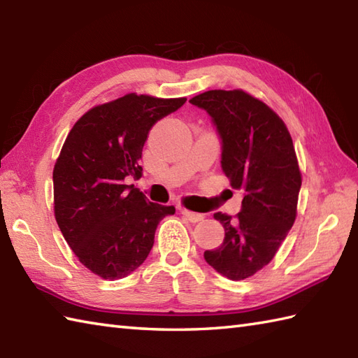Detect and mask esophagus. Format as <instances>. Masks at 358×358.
<instances>
[{
  "label": "esophagus",
  "instance_id": "obj_1",
  "mask_svg": "<svg viewBox=\"0 0 358 358\" xmlns=\"http://www.w3.org/2000/svg\"><path fill=\"white\" fill-rule=\"evenodd\" d=\"M181 214L183 217H186V220H189L191 223H199L204 218L203 214H199V212H192V210H187V209H180Z\"/></svg>",
  "mask_w": 358,
  "mask_h": 358
}]
</instances>
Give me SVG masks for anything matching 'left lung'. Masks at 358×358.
Listing matches in <instances>:
<instances>
[{
	"label": "left lung",
	"instance_id": "left-lung-1",
	"mask_svg": "<svg viewBox=\"0 0 358 358\" xmlns=\"http://www.w3.org/2000/svg\"><path fill=\"white\" fill-rule=\"evenodd\" d=\"M189 103L210 115L222 169L243 191L237 217L214 214L224 240L204 260L229 280H245L272 260L295 222L301 173L291 134L269 106L240 89L208 90Z\"/></svg>",
	"mask_w": 358,
	"mask_h": 358
}]
</instances>
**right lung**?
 I'll return each instance as SVG.
<instances>
[{"mask_svg":"<svg viewBox=\"0 0 358 358\" xmlns=\"http://www.w3.org/2000/svg\"><path fill=\"white\" fill-rule=\"evenodd\" d=\"M186 98L127 94L95 106L71 129L53 167V209L64 240L89 271L118 280L146 260L158 223L173 206L150 203L129 177L158 120Z\"/></svg>","mask_w":358,"mask_h":358,"instance_id":"add662e5","label":"right lung"}]
</instances>
